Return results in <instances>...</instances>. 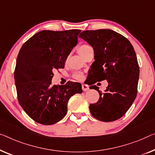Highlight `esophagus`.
<instances>
[{
	"instance_id": "esophagus-1",
	"label": "esophagus",
	"mask_w": 155,
	"mask_h": 155,
	"mask_svg": "<svg viewBox=\"0 0 155 155\" xmlns=\"http://www.w3.org/2000/svg\"><path fill=\"white\" fill-rule=\"evenodd\" d=\"M82 89L84 91H87L88 90H89V86L87 84H82Z\"/></svg>"
}]
</instances>
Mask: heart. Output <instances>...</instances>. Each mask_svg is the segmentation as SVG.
Segmentation results:
<instances>
[{
    "label": "heart",
    "mask_w": 155,
    "mask_h": 155,
    "mask_svg": "<svg viewBox=\"0 0 155 155\" xmlns=\"http://www.w3.org/2000/svg\"><path fill=\"white\" fill-rule=\"evenodd\" d=\"M91 50H93V48L91 47L90 45L82 44V45H81L79 47H78V53H79L80 55L83 57L85 55V54H86L87 53H88L89 51H91ZM74 77H75V78H77V79H79V78H81V74L78 73V72L74 74Z\"/></svg>",
    "instance_id": "heart-1"
}]
</instances>
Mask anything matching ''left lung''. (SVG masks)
<instances>
[{
	"label": "left lung",
	"mask_w": 155,
	"mask_h": 155,
	"mask_svg": "<svg viewBox=\"0 0 155 155\" xmlns=\"http://www.w3.org/2000/svg\"><path fill=\"white\" fill-rule=\"evenodd\" d=\"M94 50V60L89 69L90 88L98 91L100 98L89 106L97 120L113 121L120 119L132 105L137 95L139 65L134 47L126 37L111 29L82 31L79 35ZM107 80L103 94L95 82Z\"/></svg>",
	"instance_id": "8db88e82"
}]
</instances>
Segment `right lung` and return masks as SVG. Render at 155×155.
<instances>
[{
	"instance_id": "1",
	"label": "right lung",
	"mask_w": 155,
	"mask_h": 155,
	"mask_svg": "<svg viewBox=\"0 0 155 155\" xmlns=\"http://www.w3.org/2000/svg\"><path fill=\"white\" fill-rule=\"evenodd\" d=\"M80 32L79 29L43 30L26 41L19 52L14 74L17 98L25 112L37 123L52 125L62 120L69 98L83 92L80 83L51 85L53 71L64 68Z\"/></svg>"
}]
</instances>
